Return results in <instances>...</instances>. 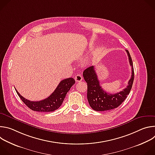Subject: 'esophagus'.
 Wrapping results in <instances>:
<instances>
[{"label": "esophagus", "instance_id": "1", "mask_svg": "<svg viewBox=\"0 0 155 155\" xmlns=\"http://www.w3.org/2000/svg\"><path fill=\"white\" fill-rule=\"evenodd\" d=\"M75 81L77 83V82H80V81H81L82 80H83V78H82V77H81V75H79V74H78V75H77L75 77Z\"/></svg>", "mask_w": 155, "mask_h": 155}]
</instances>
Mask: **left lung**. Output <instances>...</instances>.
Listing matches in <instances>:
<instances>
[{
    "label": "left lung",
    "instance_id": "obj_1",
    "mask_svg": "<svg viewBox=\"0 0 155 155\" xmlns=\"http://www.w3.org/2000/svg\"><path fill=\"white\" fill-rule=\"evenodd\" d=\"M126 51L129 58V64L132 67V75L127 87L119 93L110 94L103 90L94 70V66H91L84 71L83 75L87 84V99L90 107L94 110L107 111L117 108L129 94L134 81V73L130 55L127 50Z\"/></svg>",
    "mask_w": 155,
    "mask_h": 155
}]
</instances>
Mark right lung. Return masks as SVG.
Instances as JSON below:
<instances>
[{
    "label": "right lung",
    "mask_w": 155,
    "mask_h": 155,
    "mask_svg": "<svg viewBox=\"0 0 155 155\" xmlns=\"http://www.w3.org/2000/svg\"><path fill=\"white\" fill-rule=\"evenodd\" d=\"M72 78L64 79L59 83L54 92L47 98L40 101H31L23 97L15 89L20 99L30 109L37 112H50L57 110L62 104L66 94L75 84Z\"/></svg>",
    "instance_id": "1"
}]
</instances>
